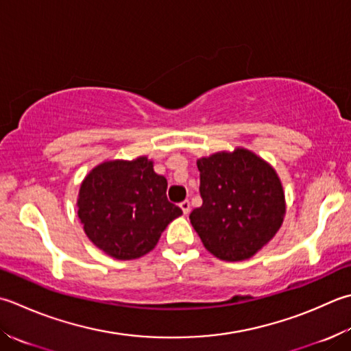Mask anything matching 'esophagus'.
<instances>
[{
	"instance_id": "obj_1",
	"label": "esophagus",
	"mask_w": 351,
	"mask_h": 351,
	"mask_svg": "<svg viewBox=\"0 0 351 351\" xmlns=\"http://www.w3.org/2000/svg\"><path fill=\"white\" fill-rule=\"evenodd\" d=\"M180 207H181L184 215H189V213H190V202L187 201V199H185V201H182V202L180 204Z\"/></svg>"
}]
</instances>
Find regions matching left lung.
Segmentation results:
<instances>
[{"label":"left lung","mask_w":351,"mask_h":351,"mask_svg":"<svg viewBox=\"0 0 351 351\" xmlns=\"http://www.w3.org/2000/svg\"><path fill=\"white\" fill-rule=\"evenodd\" d=\"M202 205L190 222L213 256L252 257L276 236L286 211L281 182L269 164L246 149L197 160Z\"/></svg>","instance_id":"left-lung-1"}]
</instances>
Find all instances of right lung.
Segmentation results:
<instances>
[{"label":"right lung","instance_id":"add662e5","mask_svg":"<svg viewBox=\"0 0 351 351\" xmlns=\"http://www.w3.org/2000/svg\"><path fill=\"white\" fill-rule=\"evenodd\" d=\"M166 191L167 180L146 156L101 162L82 182L77 199L88 239L119 260L152 251L166 226L182 215Z\"/></svg>","mask_w":351,"mask_h":351}]
</instances>
